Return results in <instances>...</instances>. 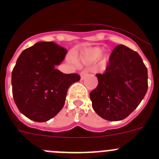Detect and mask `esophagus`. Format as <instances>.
I'll list each match as a JSON object with an SVG mask.
<instances>
[{
  "label": "esophagus",
  "instance_id": "34e87169",
  "mask_svg": "<svg viewBox=\"0 0 159 159\" xmlns=\"http://www.w3.org/2000/svg\"><path fill=\"white\" fill-rule=\"evenodd\" d=\"M88 71H87V70H84V71H82L80 72V78H81V80H84V79H85V77L87 76V75H88Z\"/></svg>",
  "mask_w": 159,
  "mask_h": 159
}]
</instances>
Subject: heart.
Instances as JSON below:
<instances>
[{
  "label": "heart",
  "mask_w": 159,
  "mask_h": 159,
  "mask_svg": "<svg viewBox=\"0 0 159 159\" xmlns=\"http://www.w3.org/2000/svg\"><path fill=\"white\" fill-rule=\"evenodd\" d=\"M102 48L99 47H93L85 49L80 55V60L84 64H91L95 63L100 57L102 64H105L108 60L107 54H102Z\"/></svg>",
  "instance_id": "b5f03b06"
}]
</instances>
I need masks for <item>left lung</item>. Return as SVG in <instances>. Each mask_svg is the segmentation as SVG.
<instances>
[{"instance_id":"obj_1","label":"left lung","mask_w":159,"mask_h":159,"mask_svg":"<svg viewBox=\"0 0 159 159\" xmlns=\"http://www.w3.org/2000/svg\"><path fill=\"white\" fill-rule=\"evenodd\" d=\"M98 86L90 93L94 111L109 121L124 119L136 109L148 88L147 68L139 53L120 44L105 72L96 74Z\"/></svg>"}]
</instances>
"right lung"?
<instances>
[{"instance_id": "1", "label": "right lung", "mask_w": 159, "mask_h": 159, "mask_svg": "<svg viewBox=\"0 0 159 159\" xmlns=\"http://www.w3.org/2000/svg\"><path fill=\"white\" fill-rule=\"evenodd\" d=\"M66 54L67 49L53 42H39L18 57L12 71V95L20 111L29 119L40 123L57 116L69 87L80 80L76 73L55 69Z\"/></svg>"}]
</instances>
